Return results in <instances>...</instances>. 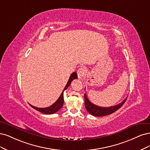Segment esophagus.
Returning <instances> with one entry per match:
<instances>
[{"label":"esophagus","instance_id":"34e87169","mask_svg":"<svg viewBox=\"0 0 150 150\" xmlns=\"http://www.w3.org/2000/svg\"><path fill=\"white\" fill-rule=\"evenodd\" d=\"M86 69L85 68V67H81L77 71V75H78L79 79H81L83 77H84L86 75Z\"/></svg>","mask_w":150,"mask_h":150}]
</instances>
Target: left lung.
Listing matches in <instances>:
<instances>
[{
	"label": "left lung",
	"mask_w": 150,
	"mask_h": 150,
	"mask_svg": "<svg viewBox=\"0 0 150 150\" xmlns=\"http://www.w3.org/2000/svg\"><path fill=\"white\" fill-rule=\"evenodd\" d=\"M85 98V106L86 110L87 112L95 117H103V116L108 115L114 113L116 111L118 110L119 108L122 107V106L125 103V101L127 100V98H125L122 103H120L118 105L112 106L110 107H98L97 105H95L92 103L88 100L87 95L85 93L84 95Z\"/></svg>",
	"instance_id": "left-lung-1"
}]
</instances>
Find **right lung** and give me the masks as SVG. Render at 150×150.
Here are the masks:
<instances>
[{
  "label": "right lung",
  "mask_w": 150,
  "mask_h": 150,
  "mask_svg": "<svg viewBox=\"0 0 150 150\" xmlns=\"http://www.w3.org/2000/svg\"><path fill=\"white\" fill-rule=\"evenodd\" d=\"M77 77H78V76H77V75H76L75 72H74V73L71 74V75H70V78H69V80L68 82H67V83L65 86V88L64 89V90H63L60 96H59V98H58V100L55 101V102L54 104L52 105L51 106H50V107H47V108H37V107H34V106H33L30 104H29V105L31 106V107L35 109L36 110L38 111L39 112H41L43 114L50 115V114H53V113H56L63 107V105H64V90H65L66 89L68 88V87L70 86V85L71 83V82L73 81V80L77 79Z\"/></svg>",
  "instance_id": "1"
}]
</instances>
